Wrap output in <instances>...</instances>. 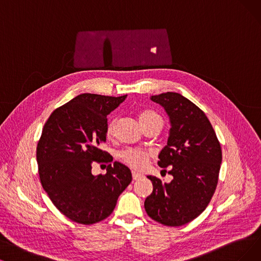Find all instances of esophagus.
<instances>
[{
    "label": "esophagus",
    "instance_id": "obj_1",
    "mask_svg": "<svg viewBox=\"0 0 261 261\" xmlns=\"http://www.w3.org/2000/svg\"><path fill=\"white\" fill-rule=\"evenodd\" d=\"M132 175H133V180H135V181H137V180L141 179L142 176H143L141 173L136 172V171H133V172H132Z\"/></svg>",
    "mask_w": 261,
    "mask_h": 261
}]
</instances>
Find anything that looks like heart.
<instances>
[{
  "instance_id": "1",
  "label": "heart",
  "mask_w": 261,
  "mask_h": 261,
  "mask_svg": "<svg viewBox=\"0 0 261 261\" xmlns=\"http://www.w3.org/2000/svg\"><path fill=\"white\" fill-rule=\"evenodd\" d=\"M139 121L140 124L142 125V127L144 125L154 123V122H161L162 118L159 116L158 113L152 112V111H142L139 114ZM118 124V118H111L106 125V129H105V135L107 139H111L114 136V132H116V127ZM119 159L124 163L128 165L129 167L134 169H141L143 167L147 165L149 159H150V154L145 151L138 150V149H125L119 153Z\"/></svg>"
}]
</instances>
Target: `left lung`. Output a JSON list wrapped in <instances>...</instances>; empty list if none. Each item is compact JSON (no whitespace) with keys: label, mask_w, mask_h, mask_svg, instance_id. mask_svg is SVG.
I'll return each mask as SVG.
<instances>
[{"label":"left lung","mask_w":261,"mask_h":261,"mask_svg":"<svg viewBox=\"0 0 261 261\" xmlns=\"http://www.w3.org/2000/svg\"><path fill=\"white\" fill-rule=\"evenodd\" d=\"M151 99L162 105L171 122L168 143L159 166L170 167V183L149 175L153 192L144 201L148 215L165 226H182L199 216L216 190L222 148L205 113L179 93L167 92Z\"/></svg>","instance_id":"8db88e82"}]
</instances>
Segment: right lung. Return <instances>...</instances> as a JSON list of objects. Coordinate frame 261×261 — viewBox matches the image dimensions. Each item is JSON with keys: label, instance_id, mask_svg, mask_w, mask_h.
<instances>
[{"label": "right lung", "instance_id": "1", "mask_svg": "<svg viewBox=\"0 0 261 261\" xmlns=\"http://www.w3.org/2000/svg\"><path fill=\"white\" fill-rule=\"evenodd\" d=\"M127 95L80 94L57 108L44 125L36 160L43 189L70 221L92 225L107 218L132 182L126 166L100 149L106 142L107 116ZM94 163H107L106 175L93 176Z\"/></svg>", "mask_w": 261, "mask_h": 261}]
</instances>
